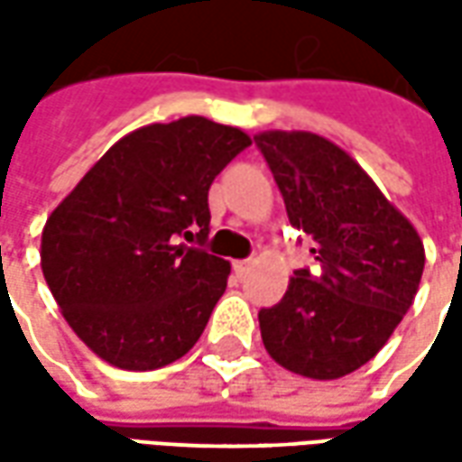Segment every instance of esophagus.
Instances as JSON below:
<instances>
[{"label": "esophagus", "instance_id": "34e87169", "mask_svg": "<svg viewBox=\"0 0 462 462\" xmlns=\"http://www.w3.org/2000/svg\"><path fill=\"white\" fill-rule=\"evenodd\" d=\"M248 268H251V261H236V263H234V271H236L238 276H246Z\"/></svg>", "mask_w": 462, "mask_h": 462}]
</instances>
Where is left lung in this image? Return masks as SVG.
<instances>
[{
    "label": "left lung",
    "mask_w": 462,
    "mask_h": 462,
    "mask_svg": "<svg viewBox=\"0 0 462 462\" xmlns=\"http://www.w3.org/2000/svg\"><path fill=\"white\" fill-rule=\"evenodd\" d=\"M293 228L313 241L316 271H293L286 296L258 310L271 358L333 381L368 363L411 309L423 241L373 179L336 143L309 132L254 136Z\"/></svg>",
    "instance_id": "left-lung-1"
}]
</instances>
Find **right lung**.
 Wrapping results in <instances>:
<instances>
[{
	"instance_id": "right-lung-1",
	"label": "right lung",
	"mask_w": 462,
	"mask_h": 462,
	"mask_svg": "<svg viewBox=\"0 0 462 462\" xmlns=\"http://www.w3.org/2000/svg\"><path fill=\"white\" fill-rule=\"evenodd\" d=\"M251 146L204 116L136 129L51 211L42 271L81 341L124 371H153L194 348L224 296L228 261L206 244L208 189Z\"/></svg>"
}]
</instances>
